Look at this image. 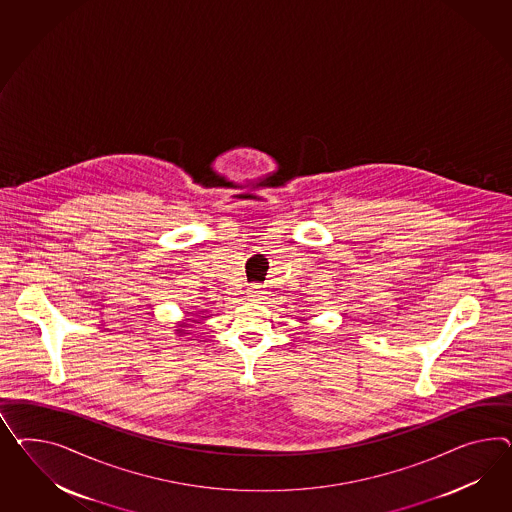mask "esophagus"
<instances>
[{
	"instance_id": "34e87169",
	"label": "esophagus",
	"mask_w": 512,
	"mask_h": 512,
	"mask_svg": "<svg viewBox=\"0 0 512 512\" xmlns=\"http://www.w3.org/2000/svg\"><path fill=\"white\" fill-rule=\"evenodd\" d=\"M249 298H251V300H261V298H263V291H261L259 285H253V287L249 289Z\"/></svg>"
}]
</instances>
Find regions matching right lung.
<instances>
[{
    "instance_id": "right-lung-1",
    "label": "right lung",
    "mask_w": 512,
    "mask_h": 512,
    "mask_svg": "<svg viewBox=\"0 0 512 512\" xmlns=\"http://www.w3.org/2000/svg\"><path fill=\"white\" fill-rule=\"evenodd\" d=\"M190 320H192V318L186 317L182 322H177V330H175V333H177V335H186V333H188L186 328H192Z\"/></svg>"
}]
</instances>
